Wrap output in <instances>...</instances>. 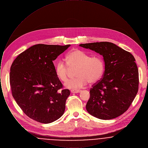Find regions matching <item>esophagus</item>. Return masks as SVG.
<instances>
[{"instance_id": "34e87169", "label": "esophagus", "mask_w": 148, "mask_h": 148, "mask_svg": "<svg viewBox=\"0 0 148 148\" xmlns=\"http://www.w3.org/2000/svg\"><path fill=\"white\" fill-rule=\"evenodd\" d=\"M81 92L80 90H75V89L71 90V92H72V93H77V92Z\"/></svg>"}]
</instances>
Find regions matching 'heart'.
I'll list each match as a JSON object with an SVG mask.
<instances>
[{
  "mask_svg": "<svg viewBox=\"0 0 148 148\" xmlns=\"http://www.w3.org/2000/svg\"><path fill=\"white\" fill-rule=\"evenodd\" d=\"M92 56L83 50L73 49L66 56V63L59 60L56 65L55 71L57 77L62 82H66L71 74V70L77 69V77L69 80L66 88L77 89L85 86L88 83H98L104 71V62L100 56Z\"/></svg>",
  "mask_w": 148,
  "mask_h": 148,
  "instance_id": "heart-1",
  "label": "heart"
}]
</instances>
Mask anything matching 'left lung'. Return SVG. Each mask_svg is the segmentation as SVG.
<instances>
[{
	"label": "left lung",
	"instance_id": "1",
	"mask_svg": "<svg viewBox=\"0 0 148 148\" xmlns=\"http://www.w3.org/2000/svg\"><path fill=\"white\" fill-rule=\"evenodd\" d=\"M103 56L105 71L90 89L86 110L103 120L112 119L125 112L138 91L139 72L134 56L114 43L106 42L81 44Z\"/></svg>",
	"mask_w": 148,
	"mask_h": 148
}]
</instances>
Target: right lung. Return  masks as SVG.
<instances>
[{
	"mask_svg": "<svg viewBox=\"0 0 148 148\" xmlns=\"http://www.w3.org/2000/svg\"><path fill=\"white\" fill-rule=\"evenodd\" d=\"M70 46L34 45L21 53L12 64V95L30 118L48 124L63 115L70 91L62 89L53 61Z\"/></svg>",
	"mask_w": 148,
	"mask_h": 148,
	"instance_id": "add662e5",
	"label": "right lung"
}]
</instances>
